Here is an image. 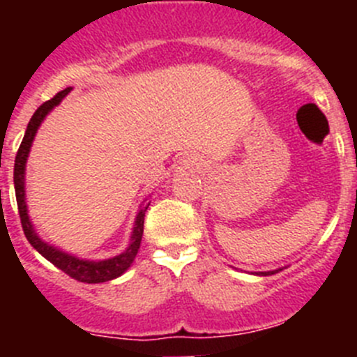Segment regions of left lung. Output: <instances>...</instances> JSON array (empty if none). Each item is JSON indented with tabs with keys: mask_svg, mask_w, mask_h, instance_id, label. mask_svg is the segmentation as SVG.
Here are the masks:
<instances>
[{
	"mask_svg": "<svg viewBox=\"0 0 357 357\" xmlns=\"http://www.w3.org/2000/svg\"><path fill=\"white\" fill-rule=\"evenodd\" d=\"M280 271H283V268H280V269H273V271H259V273H252V275H255V276H271V275H276V273H280Z\"/></svg>",
	"mask_w": 357,
	"mask_h": 357,
	"instance_id": "8db88e82",
	"label": "left lung"
}]
</instances>
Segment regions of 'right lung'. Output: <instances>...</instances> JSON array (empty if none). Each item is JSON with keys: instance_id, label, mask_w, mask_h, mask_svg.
I'll return each instance as SVG.
<instances>
[{"instance_id": "obj_1", "label": "right lung", "mask_w": 357, "mask_h": 357, "mask_svg": "<svg viewBox=\"0 0 357 357\" xmlns=\"http://www.w3.org/2000/svg\"><path fill=\"white\" fill-rule=\"evenodd\" d=\"M68 93H70V88L56 93L52 100L43 103V105L34 112V115H32L31 121H29L27 129H25L24 139L22 143H20V149L15 157V169H13V185H15V197L17 205H19L20 221H22L25 238L29 240V243H31L43 257L48 259L53 266H56V268L62 269L63 273H67L70 278L82 283L110 282V280H115L121 275H124V273L131 268L132 261H135L136 254H138L139 250V245H142L143 222H145V212L150 204H145V202H143V204L139 205V211L135 219V226H132L131 242H129L128 248H126L124 252H121L119 255H114V257L110 259H103V261L81 259L74 254L63 252L62 248L50 245L48 242H45V240L38 235L31 218H29L27 202H25V164H27L29 152H31L32 142H34V136L36 132H38L41 122L45 121L46 115L55 109L56 105H60V102L66 98Z\"/></svg>"}]
</instances>
